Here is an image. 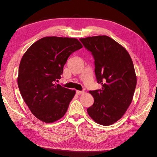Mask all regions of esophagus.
Listing matches in <instances>:
<instances>
[{
    "instance_id": "esophagus-1",
    "label": "esophagus",
    "mask_w": 157,
    "mask_h": 157,
    "mask_svg": "<svg viewBox=\"0 0 157 157\" xmlns=\"http://www.w3.org/2000/svg\"><path fill=\"white\" fill-rule=\"evenodd\" d=\"M83 93H84L83 91H79V90H77V94L78 95H80V94H83Z\"/></svg>"
}]
</instances>
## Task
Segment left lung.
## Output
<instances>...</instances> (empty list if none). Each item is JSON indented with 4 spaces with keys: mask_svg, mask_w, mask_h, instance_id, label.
I'll use <instances>...</instances> for the list:
<instances>
[{
    "mask_svg": "<svg viewBox=\"0 0 157 157\" xmlns=\"http://www.w3.org/2000/svg\"><path fill=\"white\" fill-rule=\"evenodd\" d=\"M80 40L94 56L97 81L102 85L101 89L89 92L94 102L87 112L98 124L111 125L121 119L132 103L137 84L133 61L126 48L108 36Z\"/></svg>",
    "mask_w": 157,
    "mask_h": 157,
    "instance_id": "obj_1",
    "label": "left lung"
}]
</instances>
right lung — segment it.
<instances>
[{"instance_id": "right-lung-1", "label": "right lung", "mask_w": 157, "mask_h": 157, "mask_svg": "<svg viewBox=\"0 0 157 157\" xmlns=\"http://www.w3.org/2000/svg\"><path fill=\"white\" fill-rule=\"evenodd\" d=\"M82 48L77 39L46 36L33 43L22 56L17 84L23 100L38 119L52 123L67 112L75 90L56 84L69 56Z\"/></svg>"}]
</instances>
